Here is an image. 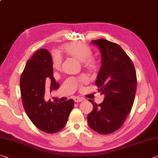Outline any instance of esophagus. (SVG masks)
Instances as JSON below:
<instances>
[{"mask_svg": "<svg viewBox=\"0 0 158 158\" xmlns=\"http://www.w3.org/2000/svg\"><path fill=\"white\" fill-rule=\"evenodd\" d=\"M85 100L84 98H79V97H74V101L75 102H82Z\"/></svg>", "mask_w": 158, "mask_h": 158, "instance_id": "34e87169", "label": "esophagus"}]
</instances>
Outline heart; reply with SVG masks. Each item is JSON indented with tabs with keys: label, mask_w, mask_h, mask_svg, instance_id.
<instances>
[{
	"label": "heart",
	"mask_w": 158,
	"mask_h": 158,
	"mask_svg": "<svg viewBox=\"0 0 158 158\" xmlns=\"http://www.w3.org/2000/svg\"><path fill=\"white\" fill-rule=\"evenodd\" d=\"M63 52L69 56L81 61L82 66L87 70L93 72L98 68V62L95 58L90 57L93 54L92 49L89 45L81 42H70L62 47ZM53 67L56 69H60L61 67V58L56 54L53 56ZM88 77L82 74L75 81L76 85L84 84L88 82Z\"/></svg>",
	"instance_id": "obj_1"
}]
</instances>
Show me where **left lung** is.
<instances>
[{"label":"left lung","instance_id":"1","mask_svg":"<svg viewBox=\"0 0 158 158\" xmlns=\"http://www.w3.org/2000/svg\"><path fill=\"white\" fill-rule=\"evenodd\" d=\"M101 53V68L95 85L105 95L101 104L93 102V111L88 114L90 127L107 135L122 126L132 109L135 100L137 75L130 57L118 44L105 39L91 41Z\"/></svg>","mask_w":158,"mask_h":158}]
</instances>
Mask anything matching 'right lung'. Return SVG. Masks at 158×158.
<instances>
[{
  "instance_id": "obj_1",
  "label": "right lung",
  "mask_w": 158,
  "mask_h": 158,
  "mask_svg": "<svg viewBox=\"0 0 158 158\" xmlns=\"http://www.w3.org/2000/svg\"><path fill=\"white\" fill-rule=\"evenodd\" d=\"M59 87L53 74L52 58L49 52L41 49L26 63L20 79L21 95L24 110L35 126L53 134L62 130L74 105L73 99L58 103L44 100L45 89Z\"/></svg>"
}]
</instances>
